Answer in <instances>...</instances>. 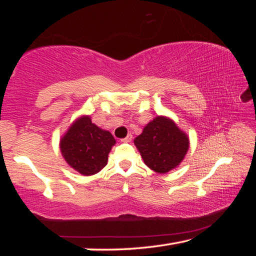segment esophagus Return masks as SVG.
Listing matches in <instances>:
<instances>
[{
  "label": "esophagus",
  "instance_id": "esophagus-1",
  "mask_svg": "<svg viewBox=\"0 0 256 256\" xmlns=\"http://www.w3.org/2000/svg\"><path fill=\"white\" fill-rule=\"evenodd\" d=\"M120 141H122V142H131L132 141V134H128V136H125L124 138H122Z\"/></svg>",
  "mask_w": 256,
  "mask_h": 256
}]
</instances>
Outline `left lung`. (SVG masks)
<instances>
[{"instance_id":"8db88e82","label":"left lung","mask_w":256,"mask_h":256,"mask_svg":"<svg viewBox=\"0 0 256 256\" xmlns=\"http://www.w3.org/2000/svg\"><path fill=\"white\" fill-rule=\"evenodd\" d=\"M134 144L150 170L164 174L184 159L188 150V138L172 120L158 116L136 138Z\"/></svg>"}]
</instances>
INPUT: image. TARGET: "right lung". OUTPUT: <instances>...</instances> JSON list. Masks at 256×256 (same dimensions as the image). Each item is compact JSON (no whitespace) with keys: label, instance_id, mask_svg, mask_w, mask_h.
<instances>
[{"label":"right lung","instance_id":"obj_1","mask_svg":"<svg viewBox=\"0 0 256 256\" xmlns=\"http://www.w3.org/2000/svg\"><path fill=\"white\" fill-rule=\"evenodd\" d=\"M115 142L110 132L94 125L89 116H84L71 125L60 146L64 159L73 170L89 176L106 166Z\"/></svg>","mask_w":256,"mask_h":256}]
</instances>
